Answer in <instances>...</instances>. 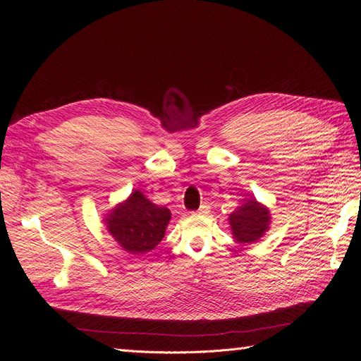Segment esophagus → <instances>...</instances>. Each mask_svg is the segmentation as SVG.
<instances>
[{
    "label": "esophagus",
    "mask_w": 361,
    "mask_h": 361,
    "mask_svg": "<svg viewBox=\"0 0 361 361\" xmlns=\"http://www.w3.org/2000/svg\"><path fill=\"white\" fill-rule=\"evenodd\" d=\"M209 209H211V207L207 206V204H202L200 209L197 211V214H199V215H207V214H209Z\"/></svg>",
    "instance_id": "obj_1"
}]
</instances>
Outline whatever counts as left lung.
<instances>
[{"label":"left lung","mask_w":361,"mask_h":361,"mask_svg":"<svg viewBox=\"0 0 361 361\" xmlns=\"http://www.w3.org/2000/svg\"><path fill=\"white\" fill-rule=\"evenodd\" d=\"M268 207L259 203L256 199H247L241 206L236 207L228 215L233 238L239 244H255L265 235L269 228Z\"/></svg>","instance_id":"left-lung-1"}]
</instances>
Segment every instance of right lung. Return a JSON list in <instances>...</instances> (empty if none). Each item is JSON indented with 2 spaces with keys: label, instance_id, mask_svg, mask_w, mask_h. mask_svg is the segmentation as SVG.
I'll return each instance as SVG.
<instances>
[{
  "label": "right lung",
  "instance_id": "obj_1",
  "mask_svg": "<svg viewBox=\"0 0 361 361\" xmlns=\"http://www.w3.org/2000/svg\"><path fill=\"white\" fill-rule=\"evenodd\" d=\"M170 218L171 212L166 206L154 204L135 190L108 214L105 223L108 232L125 251L145 255L161 243Z\"/></svg>",
  "mask_w": 361,
  "mask_h": 361
}]
</instances>
